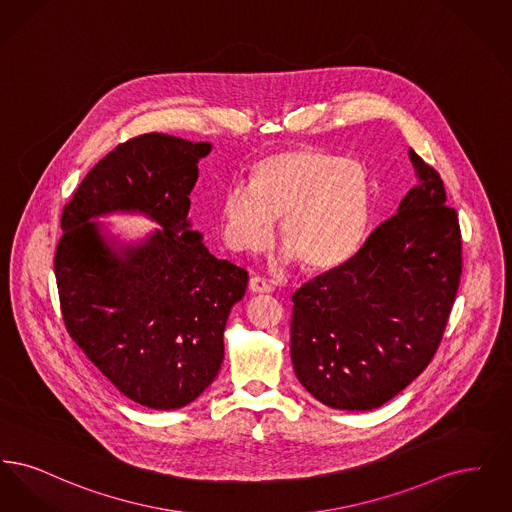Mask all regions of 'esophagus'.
<instances>
[{"mask_svg":"<svg viewBox=\"0 0 512 512\" xmlns=\"http://www.w3.org/2000/svg\"><path fill=\"white\" fill-rule=\"evenodd\" d=\"M249 292L270 293L272 292V286L268 284L265 278H259V276H255V278H251V280H249Z\"/></svg>","mask_w":512,"mask_h":512,"instance_id":"34e87169","label":"esophagus"}]
</instances>
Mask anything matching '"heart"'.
I'll return each mask as SVG.
<instances>
[{"mask_svg":"<svg viewBox=\"0 0 512 512\" xmlns=\"http://www.w3.org/2000/svg\"><path fill=\"white\" fill-rule=\"evenodd\" d=\"M247 188H232L220 199L224 240L234 251H265L280 220L284 249L305 272L324 274L345 265L365 242L372 195L357 161L318 147H290L257 159Z\"/></svg>","mask_w":512,"mask_h":512,"instance_id":"b5f03b06","label":"heart"}]
</instances>
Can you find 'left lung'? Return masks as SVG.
Listing matches in <instances>:
<instances>
[{"label": "left lung", "mask_w": 512, "mask_h": 512, "mask_svg": "<svg viewBox=\"0 0 512 512\" xmlns=\"http://www.w3.org/2000/svg\"><path fill=\"white\" fill-rule=\"evenodd\" d=\"M416 186L340 268L293 293L301 386L340 411H372L430 365L461 282V228L438 171L414 149Z\"/></svg>", "instance_id": "8db88e82"}]
</instances>
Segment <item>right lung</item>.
Returning a JSON list of instances; mask_svg holds the SVG:
<instances>
[{"label":"right lung","mask_w":512,"mask_h":512,"mask_svg":"<svg viewBox=\"0 0 512 512\" xmlns=\"http://www.w3.org/2000/svg\"><path fill=\"white\" fill-rule=\"evenodd\" d=\"M209 142L144 134L107 153L65 205L55 278L65 326L128 399L171 411L219 374L224 326L247 272L217 259L188 219ZM138 212L160 224L122 245L97 219Z\"/></svg>","instance_id":"1"}]
</instances>
